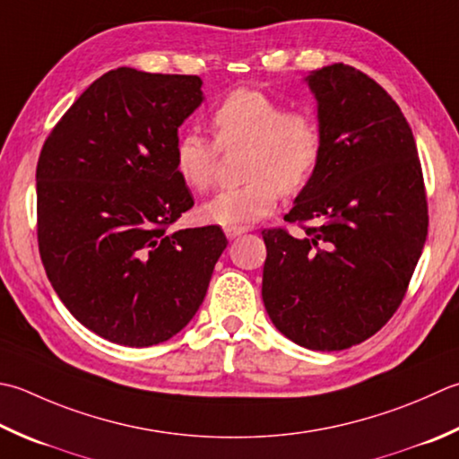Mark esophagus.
Listing matches in <instances>:
<instances>
[{
  "mask_svg": "<svg viewBox=\"0 0 459 459\" xmlns=\"http://www.w3.org/2000/svg\"><path fill=\"white\" fill-rule=\"evenodd\" d=\"M242 232H245V229H224V235H227L229 240H235Z\"/></svg>",
  "mask_w": 459,
  "mask_h": 459,
  "instance_id": "obj_1",
  "label": "esophagus"
}]
</instances>
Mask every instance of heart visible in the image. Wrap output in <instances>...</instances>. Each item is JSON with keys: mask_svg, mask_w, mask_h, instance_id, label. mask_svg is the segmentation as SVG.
Listing matches in <instances>:
<instances>
[{"mask_svg": "<svg viewBox=\"0 0 459 459\" xmlns=\"http://www.w3.org/2000/svg\"><path fill=\"white\" fill-rule=\"evenodd\" d=\"M212 143L199 133H183L175 145V169L183 183L206 193L217 181L219 148L250 149L247 185L227 188L203 206V217L227 229H245L274 211L278 193L296 195L318 170L325 134L316 117L289 109L281 99L258 89H237L212 111Z\"/></svg>", "mask_w": 459, "mask_h": 459, "instance_id": "heart-1", "label": "heart"}]
</instances>
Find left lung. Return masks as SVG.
Returning a JSON list of instances; mask_svg holds the SVG:
<instances>
[{
  "label": "left lung",
  "instance_id": "obj_1",
  "mask_svg": "<svg viewBox=\"0 0 459 459\" xmlns=\"http://www.w3.org/2000/svg\"><path fill=\"white\" fill-rule=\"evenodd\" d=\"M307 83L325 152L284 217L304 237L263 230V300L286 338L332 352L364 342L398 310L428 237V203L414 134L374 79L334 63Z\"/></svg>",
  "mask_w": 459,
  "mask_h": 459
}]
</instances>
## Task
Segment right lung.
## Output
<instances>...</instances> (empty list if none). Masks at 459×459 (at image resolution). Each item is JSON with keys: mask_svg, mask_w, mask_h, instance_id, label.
I'll return each instance as SVG.
<instances>
[{"mask_svg": "<svg viewBox=\"0 0 459 459\" xmlns=\"http://www.w3.org/2000/svg\"><path fill=\"white\" fill-rule=\"evenodd\" d=\"M196 75L107 71L69 107L38 160V242L67 310L115 344L173 338L199 310L229 240L169 227L195 204L175 169Z\"/></svg>", "mask_w": 459, "mask_h": 459, "instance_id": "1", "label": "right lung"}]
</instances>
